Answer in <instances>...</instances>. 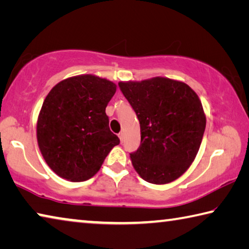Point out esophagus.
<instances>
[{"label": "esophagus", "mask_w": 249, "mask_h": 249, "mask_svg": "<svg viewBox=\"0 0 249 249\" xmlns=\"http://www.w3.org/2000/svg\"><path fill=\"white\" fill-rule=\"evenodd\" d=\"M119 138H120L121 142H124V138H125V136H124V133H123V132H121V133L119 134Z\"/></svg>", "instance_id": "1"}]
</instances>
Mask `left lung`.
<instances>
[{"instance_id": "left-lung-1", "label": "left lung", "mask_w": 249, "mask_h": 249, "mask_svg": "<svg viewBox=\"0 0 249 249\" xmlns=\"http://www.w3.org/2000/svg\"><path fill=\"white\" fill-rule=\"evenodd\" d=\"M119 86L141 125V145L130 154L134 169L154 184L178 179L203 138L206 117L199 96L184 82L163 77Z\"/></svg>"}]
</instances>
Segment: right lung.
<instances>
[{"instance_id":"obj_1","label":"right lung","mask_w":249,"mask_h":249,"mask_svg":"<svg viewBox=\"0 0 249 249\" xmlns=\"http://www.w3.org/2000/svg\"><path fill=\"white\" fill-rule=\"evenodd\" d=\"M115 92V83L93 74L65 79L50 90L37 120V142L54 174L73 182L90 179L120 144L105 113Z\"/></svg>"}]
</instances>
